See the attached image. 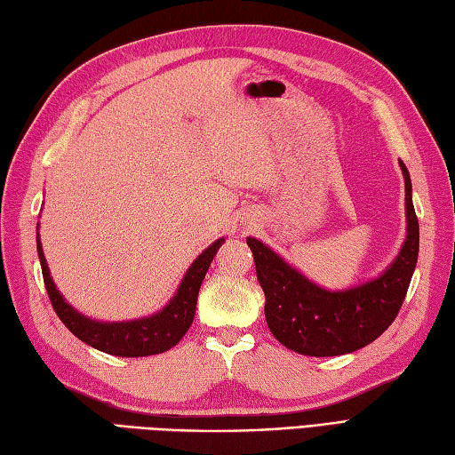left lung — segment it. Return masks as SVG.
Segmentation results:
<instances>
[{
  "instance_id": "8db88e82",
  "label": "left lung",
  "mask_w": 455,
  "mask_h": 455,
  "mask_svg": "<svg viewBox=\"0 0 455 455\" xmlns=\"http://www.w3.org/2000/svg\"><path fill=\"white\" fill-rule=\"evenodd\" d=\"M399 165L405 177L407 237L395 260L378 278L331 291L313 284L262 241L247 237L265 291L268 329L286 348L306 356L348 355L376 340L395 321L419 259L411 177L403 161Z\"/></svg>"
}]
</instances>
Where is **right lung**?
Masks as SVG:
<instances>
[{
	"label": "right lung",
	"mask_w": 455,
	"mask_h": 455,
	"mask_svg": "<svg viewBox=\"0 0 455 455\" xmlns=\"http://www.w3.org/2000/svg\"><path fill=\"white\" fill-rule=\"evenodd\" d=\"M224 237L214 241L208 249L195 259L193 265L188 267L187 275L180 280V284L171 298L169 304L154 313L149 317L134 319V321H95L82 315L77 309L68 304L64 296L60 294L44 259L43 243L36 234V251L40 259V267H43V278L48 291V298L52 301V307L60 321L74 332V335L84 340L85 345L93 347L100 352L113 356H124V358H138V356H151L165 352L171 347L185 337L188 327L193 325L195 311H196V299L202 280L206 276V270L210 267L212 259L218 253V249L224 243Z\"/></svg>",
	"instance_id": "obj_1"
}]
</instances>
